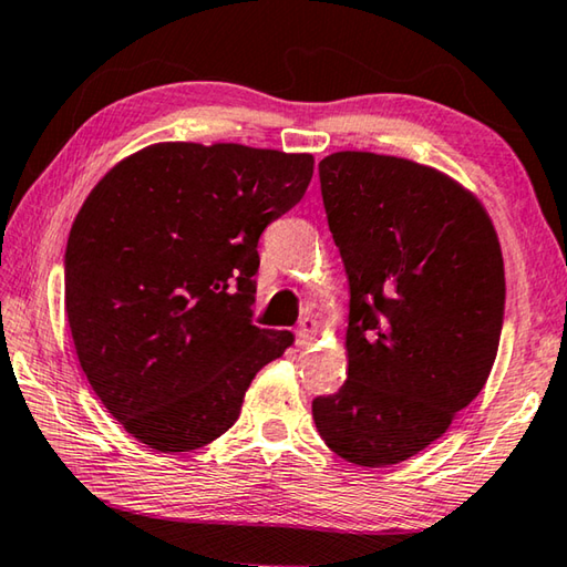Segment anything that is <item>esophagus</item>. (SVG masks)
Listing matches in <instances>:
<instances>
[{
	"label": "esophagus",
	"mask_w": 567,
	"mask_h": 567,
	"mask_svg": "<svg viewBox=\"0 0 567 567\" xmlns=\"http://www.w3.org/2000/svg\"><path fill=\"white\" fill-rule=\"evenodd\" d=\"M315 334H318V322H315L312 318H305L300 324H297V330H295L297 348H307V344L315 340Z\"/></svg>",
	"instance_id": "esophagus-1"
}]
</instances>
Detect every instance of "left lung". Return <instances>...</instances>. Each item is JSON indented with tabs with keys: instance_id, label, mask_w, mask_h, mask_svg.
Here are the masks:
<instances>
[{
	"instance_id": "8db88e82",
	"label": "left lung",
	"mask_w": 567,
	"mask_h": 567,
	"mask_svg": "<svg viewBox=\"0 0 567 567\" xmlns=\"http://www.w3.org/2000/svg\"><path fill=\"white\" fill-rule=\"evenodd\" d=\"M322 205L350 280L348 380L312 400L332 453L395 465L445 433L491 375L505 270L483 205L417 162L334 152Z\"/></svg>"
}]
</instances>
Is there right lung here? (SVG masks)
Instances as JSON below:
<instances>
[{
	"label": "right lung",
	"mask_w": 567,
	"mask_h": 567,
	"mask_svg": "<svg viewBox=\"0 0 567 567\" xmlns=\"http://www.w3.org/2000/svg\"><path fill=\"white\" fill-rule=\"evenodd\" d=\"M312 167V155L162 142L84 199L64 252L66 320L92 390L140 443H213L292 344L252 324L257 243L300 203Z\"/></svg>",
	"instance_id": "obj_1"
}]
</instances>
